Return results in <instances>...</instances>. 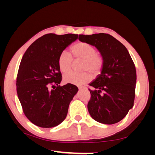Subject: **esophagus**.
I'll return each mask as SVG.
<instances>
[{
	"label": "esophagus",
	"instance_id": "esophagus-1",
	"mask_svg": "<svg viewBox=\"0 0 155 155\" xmlns=\"http://www.w3.org/2000/svg\"><path fill=\"white\" fill-rule=\"evenodd\" d=\"M78 90H79V91H83L84 90H85V88L83 87H78Z\"/></svg>",
	"mask_w": 155,
	"mask_h": 155
}]
</instances>
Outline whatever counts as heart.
Returning <instances> with one entry per match:
<instances>
[{
    "label": "heart",
    "instance_id": "b5f03b06",
    "mask_svg": "<svg viewBox=\"0 0 155 155\" xmlns=\"http://www.w3.org/2000/svg\"><path fill=\"white\" fill-rule=\"evenodd\" d=\"M72 55L76 59H83L82 69L90 70L94 76H98L104 67V59L97 53L95 47L85 41H78L71 47ZM73 58L71 54L63 51L58 58V66L63 73L69 72L72 67ZM92 79V76L87 71L83 72H70L64 76L65 83L76 85H83Z\"/></svg>",
    "mask_w": 155,
    "mask_h": 155
}]
</instances>
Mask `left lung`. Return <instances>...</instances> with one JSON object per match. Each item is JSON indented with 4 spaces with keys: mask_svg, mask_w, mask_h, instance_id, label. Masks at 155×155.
<instances>
[{
    "mask_svg": "<svg viewBox=\"0 0 155 155\" xmlns=\"http://www.w3.org/2000/svg\"><path fill=\"white\" fill-rule=\"evenodd\" d=\"M78 40L96 46L104 59L101 74L90 85L94 90L89 89V113L102 124H115L134 104L137 79L134 62L127 48L109 34L80 35Z\"/></svg>",
    "mask_w": 155,
    "mask_h": 155,
    "instance_id": "8db88e82",
    "label": "left lung"
}]
</instances>
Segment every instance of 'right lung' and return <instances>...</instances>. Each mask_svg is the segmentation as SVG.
Masks as SVG:
<instances>
[{
  "mask_svg": "<svg viewBox=\"0 0 155 155\" xmlns=\"http://www.w3.org/2000/svg\"><path fill=\"white\" fill-rule=\"evenodd\" d=\"M78 38L68 33L46 34L28 47L21 60L16 78L18 98L25 116L38 127L52 128L64 121L78 87L60 86L61 52Z\"/></svg>",
  "mask_w": 155,
  "mask_h": 155,
  "instance_id": "1",
  "label": "right lung"
}]
</instances>
